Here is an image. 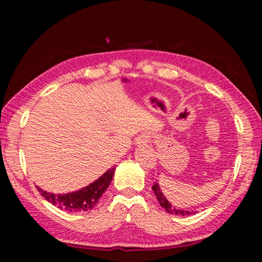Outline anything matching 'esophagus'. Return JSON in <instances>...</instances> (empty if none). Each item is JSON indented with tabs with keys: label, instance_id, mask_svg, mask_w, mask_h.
Returning <instances> with one entry per match:
<instances>
[{
	"label": "esophagus",
	"instance_id": "obj_1",
	"mask_svg": "<svg viewBox=\"0 0 262 262\" xmlns=\"http://www.w3.org/2000/svg\"><path fill=\"white\" fill-rule=\"evenodd\" d=\"M149 142H150V136L148 134H141L136 140V143L139 145H147Z\"/></svg>",
	"mask_w": 262,
	"mask_h": 262
}]
</instances>
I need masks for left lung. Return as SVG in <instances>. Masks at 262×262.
<instances>
[{"instance_id": "8db88e82", "label": "left lung", "mask_w": 262, "mask_h": 262, "mask_svg": "<svg viewBox=\"0 0 262 262\" xmlns=\"http://www.w3.org/2000/svg\"><path fill=\"white\" fill-rule=\"evenodd\" d=\"M152 190L155 195H156L157 200L159 202V205H161L165 211L170 212V214H174V215H178V216H186V215H192L194 214L193 211H188V210H181V209H177L176 207H172V205L170 202L166 200V198L164 196V194L162 193L161 188H159V185L157 183H155L152 186Z\"/></svg>"}]
</instances>
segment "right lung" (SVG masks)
Returning <instances> with one entry per match:
<instances>
[{
    "mask_svg": "<svg viewBox=\"0 0 262 262\" xmlns=\"http://www.w3.org/2000/svg\"><path fill=\"white\" fill-rule=\"evenodd\" d=\"M115 168L112 167L110 170L100 177L99 179H97L95 183L86 186L85 188L79 189L77 192L68 193V194H52L47 193L46 190H42L39 187L38 190L46 200L52 203L53 206H56L60 209L67 210L70 212H82L91 210L97 203H98L101 195L112 181L113 174H114Z\"/></svg>",
    "mask_w": 262,
    "mask_h": 262,
    "instance_id": "add662e5",
    "label": "right lung"
}]
</instances>
